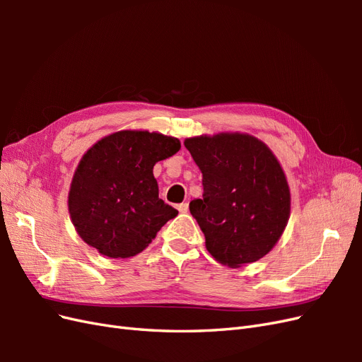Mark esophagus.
<instances>
[{
	"label": "esophagus",
	"instance_id": "esophagus-1",
	"mask_svg": "<svg viewBox=\"0 0 362 362\" xmlns=\"http://www.w3.org/2000/svg\"><path fill=\"white\" fill-rule=\"evenodd\" d=\"M178 211L180 213H187L189 211V204L187 202H182L178 205Z\"/></svg>",
	"mask_w": 362,
	"mask_h": 362
}]
</instances>
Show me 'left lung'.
Here are the masks:
<instances>
[{
  "label": "left lung",
  "instance_id": "1",
  "mask_svg": "<svg viewBox=\"0 0 362 362\" xmlns=\"http://www.w3.org/2000/svg\"><path fill=\"white\" fill-rule=\"evenodd\" d=\"M184 145L202 172V199L190 202V213L206 250L229 267L269 254L290 217V189L272 151L240 133L192 137Z\"/></svg>",
  "mask_w": 362,
  "mask_h": 362
}]
</instances>
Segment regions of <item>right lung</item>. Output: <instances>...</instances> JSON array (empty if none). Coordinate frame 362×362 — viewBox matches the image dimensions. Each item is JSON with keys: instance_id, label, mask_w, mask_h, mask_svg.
<instances>
[{"instance_id": "add662e5", "label": "right lung", "mask_w": 362, "mask_h": 362, "mask_svg": "<svg viewBox=\"0 0 362 362\" xmlns=\"http://www.w3.org/2000/svg\"><path fill=\"white\" fill-rule=\"evenodd\" d=\"M178 139L119 131L95 144L75 170L69 213L84 242L110 258L140 254L178 211L158 198L156 163L177 154Z\"/></svg>"}]
</instances>
